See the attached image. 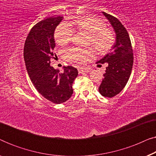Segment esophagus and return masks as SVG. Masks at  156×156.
I'll return each instance as SVG.
<instances>
[{"instance_id":"esophagus-1","label":"esophagus","mask_w":156,"mask_h":156,"mask_svg":"<svg viewBox=\"0 0 156 156\" xmlns=\"http://www.w3.org/2000/svg\"><path fill=\"white\" fill-rule=\"evenodd\" d=\"M78 72L79 73H89V70L87 69H82V68H78Z\"/></svg>"}]
</instances>
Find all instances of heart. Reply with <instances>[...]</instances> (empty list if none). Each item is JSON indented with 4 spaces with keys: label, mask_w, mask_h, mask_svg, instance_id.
<instances>
[{
    "label": "heart",
    "mask_w": 156,
    "mask_h": 156,
    "mask_svg": "<svg viewBox=\"0 0 156 156\" xmlns=\"http://www.w3.org/2000/svg\"><path fill=\"white\" fill-rule=\"evenodd\" d=\"M74 27L78 31L89 35V43L101 54L107 52L114 43V34L106 27V23L101 19L93 16H82L62 23L55 32V38L57 44L67 46L70 43L73 35ZM95 53L92 48H71L66 51L65 57L67 62L75 66H82L92 59Z\"/></svg>",
    "instance_id": "1"
}]
</instances>
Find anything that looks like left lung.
I'll return each mask as SVG.
<instances>
[{"instance_id": "left-lung-1", "label": "left lung", "mask_w": 156, "mask_h": 156, "mask_svg": "<svg viewBox=\"0 0 156 156\" xmlns=\"http://www.w3.org/2000/svg\"><path fill=\"white\" fill-rule=\"evenodd\" d=\"M102 13L114 29L116 40L111 52L97 62L107 65L99 91L104 97L112 98L120 93L129 81L133 63V50L129 33L120 21L106 12Z\"/></svg>"}]
</instances>
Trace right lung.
I'll return each mask as SVG.
<instances>
[{"instance_id":"1","label":"right lung","mask_w":156,"mask_h":156,"mask_svg":"<svg viewBox=\"0 0 156 156\" xmlns=\"http://www.w3.org/2000/svg\"><path fill=\"white\" fill-rule=\"evenodd\" d=\"M63 17L48 18L31 29L24 46V59L34 87L42 97L55 104L65 102L73 93L72 84L78 71L72 66L64 67L60 73L50 66L55 47V30Z\"/></svg>"}]
</instances>
